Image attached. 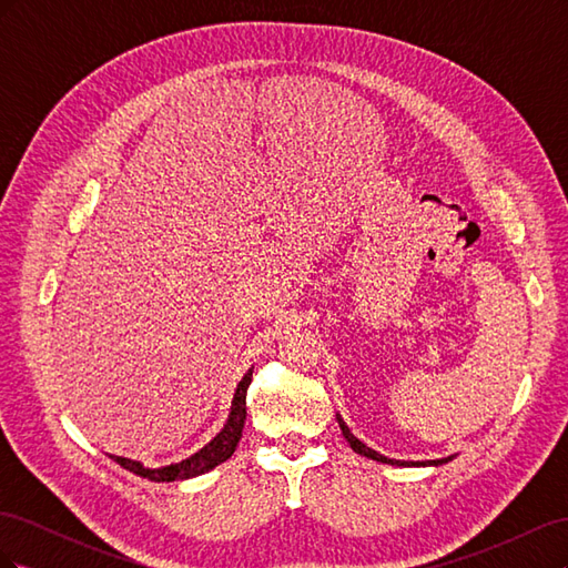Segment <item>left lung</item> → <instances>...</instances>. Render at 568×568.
Segmentation results:
<instances>
[{
    "label": "left lung",
    "mask_w": 568,
    "mask_h": 568,
    "mask_svg": "<svg viewBox=\"0 0 568 568\" xmlns=\"http://www.w3.org/2000/svg\"><path fill=\"white\" fill-rule=\"evenodd\" d=\"M336 419H338V426H341V434H343V438H346L348 443H351V448L357 453V455H363V457H369V459H376V462H382V464H395V467H440V464H448L455 455H450V457H443V459H424V462H405V459H390V457H386V455H379L376 450H372V448H367V445L359 440V438H355L353 434H351V428L346 426V422L341 419V415H336Z\"/></svg>",
    "instance_id": "obj_1"
}]
</instances>
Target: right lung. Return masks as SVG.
I'll list each match as a JSON object with an SVG mask.
<instances>
[{"label":"right lung","mask_w":568,"mask_h":568,"mask_svg":"<svg viewBox=\"0 0 568 568\" xmlns=\"http://www.w3.org/2000/svg\"><path fill=\"white\" fill-rule=\"evenodd\" d=\"M251 376H253V369H248L244 374V379L239 382L232 407H230V417H227L225 426H222V432L211 443H205L203 448L199 453H194L192 457H186V459L175 462V464H168V467H159V469H149V467H144L142 462L128 459V457H118V455H109V457L113 462H118L123 469H128L136 476H142V478L156 480V484H163V480H165V484H170V480L194 478V476H201L205 471L215 469L217 464H222L234 455L239 440H242L244 422H246V390H248V384H251Z\"/></svg>","instance_id":"1"}]
</instances>
